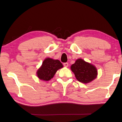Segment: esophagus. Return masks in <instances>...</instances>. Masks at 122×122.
<instances>
[{
  "label": "esophagus",
  "instance_id": "esophagus-1",
  "mask_svg": "<svg viewBox=\"0 0 122 122\" xmlns=\"http://www.w3.org/2000/svg\"><path fill=\"white\" fill-rule=\"evenodd\" d=\"M63 66H65V67H67L68 66V63L67 62H66V63H63Z\"/></svg>",
  "mask_w": 122,
  "mask_h": 122
}]
</instances>
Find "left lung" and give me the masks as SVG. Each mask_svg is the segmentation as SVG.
I'll list each match as a JSON object with an SVG mask.
<instances>
[{"mask_svg":"<svg viewBox=\"0 0 122 122\" xmlns=\"http://www.w3.org/2000/svg\"><path fill=\"white\" fill-rule=\"evenodd\" d=\"M71 70L75 74L76 79L84 83L92 81L97 75L96 67L81 59H77L71 66Z\"/></svg>","mask_w":122,"mask_h":122,"instance_id":"left-lung-1","label":"left lung"}]
</instances>
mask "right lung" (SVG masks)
<instances>
[{"instance_id":"add662e5","label":"right lung","mask_w":122,"mask_h":122,"mask_svg":"<svg viewBox=\"0 0 122 122\" xmlns=\"http://www.w3.org/2000/svg\"><path fill=\"white\" fill-rule=\"evenodd\" d=\"M62 67V64L58 60L47 58L37 71V75L40 80L49 81L53 77L57 70Z\"/></svg>"}]
</instances>
